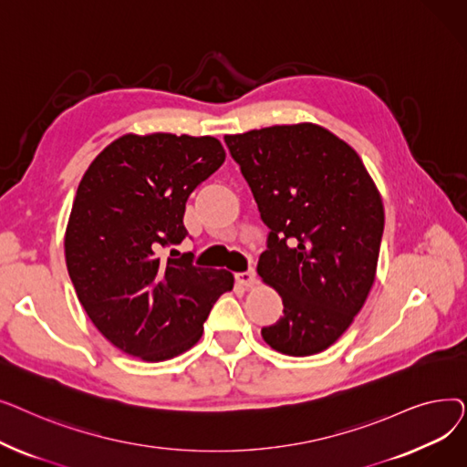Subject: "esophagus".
Wrapping results in <instances>:
<instances>
[{
  "instance_id": "obj_1",
  "label": "esophagus",
  "mask_w": 467,
  "mask_h": 467,
  "mask_svg": "<svg viewBox=\"0 0 467 467\" xmlns=\"http://www.w3.org/2000/svg\"><path fill=\"white\" fill-rule=\"evenodd\" d=\"M234 278H236V282H238L240 285H244V287H252V285H255V282H257L254 268H250V271H246V273H238Z\"/></svg>"
}]
</instances>
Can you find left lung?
<instances>
[{"label":"left lung","instance_id":"left-lung-1","mask_svg":"<svg viewBox=\"0 0 467 467\" xmlns=\"http://www.w3.org/2000/svg\"><path fill=\"white\" fill-rule=\"evenodd\" d=\"M268 227L257 273L282 297L284 316L261 335L287 356L329 348L375 282L384 208L348 143L301 125L225 136Z\"/></svg>","mask_w":467,"mask_h":467}]
</instances>
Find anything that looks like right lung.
Listing matches in <instances>:
<instances>
[{"label": "right lung", "mask_w": 467, "mask_h": 467, "mask_svg": "<svg viewBox=\"0 0 467 467\" xmlns=\"http://www.w3.org/2000/svg\"><path fill=\"white\" fill-rule=\"evenodd\" d=\"M223 161L212 136L127 134L85 171L66 229L67 273L96 329L129 356L183 354L233 289L229 271L194 266L192 254L174 257L189 194Z\"/></svg>", "instance_id": "add662e5"}]
</instances>
